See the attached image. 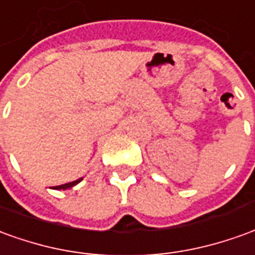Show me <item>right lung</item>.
<instances>
[{
	"label": "right lung",
	"mask_w": 255,
	"mask_h": 255,
	"mask_svg": "<svg viewBox=\"0 0 255 255\" xmlns=\"http://www.w3.org/2000/svg\"><path fill=\"white\" fill-rule=\"evenodd\" d=\"M83 178H80V179H77V181H74V182H69V183H65V185H59V186H55L53 189H67V188H72V186H74V185H77L80 181H81Z\"/></svg>",
	"instance_id": "obj_1"
}]
</instances>
